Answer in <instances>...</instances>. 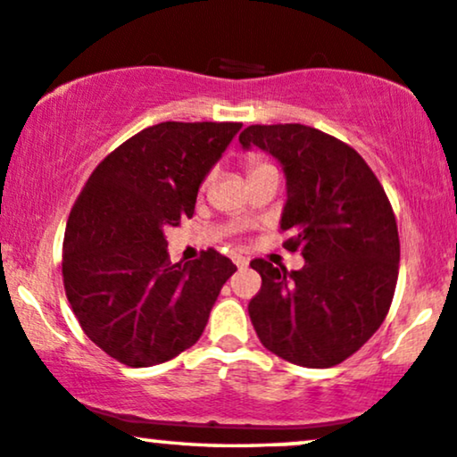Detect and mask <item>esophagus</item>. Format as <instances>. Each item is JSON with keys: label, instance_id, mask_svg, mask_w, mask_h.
<instances>
[{"label": "esophagus", "instance_id": "esophagus-1", "mask_svg": "<svg viewBox=\"0 0 457 457\" xmlns=\"http://www.w3.org/2000/svg\"><path fill=\"white\" fill-rule=\"evenodd\" d=\"M234 263L238 267H246L248 265V257H242V254H234Z\"/></svg>", "mask_w": 457, "mask_h": 457}]
</instances>
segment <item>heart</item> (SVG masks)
<instances>
[{
  "mask_svg": "<svg viewBox=\"0 0 457 457\" xmlns=\"http://www.w3.org/2000/svg\"><path fill=\"white\" fill-rule=\"evenodd\" d=\"M248 167H251V173H253V171H257V169H263L270 165H265V162L259 161V158H251V161H248Z\"/></svg>",
  "mask_w": 457,
  "mask_h": 457,
  "instance_id": "obj_1",
  "label": "heart"
}]
</instances>
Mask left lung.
I'll return each mask as SVG.
<instances>
[{
  "label": "left lung",
  "mask_w": 457,
  "mask_h": 457,
  "mask_svg": "<svg viewBox=\"0 0 457 457\" xmlns=\"http://www.w3.org/2000/svg\"><path fill=\"white\" fill-rule=\"evenodd\" d=\"M242 148L257 145L282 165L279 219L299 271L251 261L261 290L248 315L265 349L305 368H332L378 330L399 276V234L391 203L351 145L313 127L251 125Z\"/></svg>",
  "instance_id": "obj_1"
}]
</instances>
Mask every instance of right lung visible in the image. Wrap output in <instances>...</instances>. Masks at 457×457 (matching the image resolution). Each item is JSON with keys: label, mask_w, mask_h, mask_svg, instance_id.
<instances>
[{"label": "right lung", "mask_w": 457, "mask_h": 457, "mask_svg": "<svg viewBox=\"0 0 457 457\" xmlns=\"http://www.w3.org/2000/svg\"><path fill=\"white\" fill-rule=\"evenodd\" d=\"M242 123L152 125L89 175L64 232L66 299L91 343L131 368L190 349L236 265L217 251L171 263L165 229L194 215L198 187Z\"/></svg>", "instance_id": "right-lung-1"}]
</instances>
